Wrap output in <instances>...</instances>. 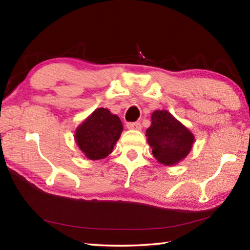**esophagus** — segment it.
Here are the masks:
<instances>
[{
    "instance_id": "1",
    "label": "esophagus",
    "mask_w": 250,
    "mask_h": 250,
    "mask_svg": "<svg viewBox=\"0 0 250 250\" xmlns=\"http://www.w3.org/2000/svg\"><path fill=\"white\" fill-rule=\"evenodd\" d=\"M126 128H128L129 130L140 131L142 129V125L140 122H128V124H126Z\"/></svg>"
}]
</instances>
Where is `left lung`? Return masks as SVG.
Here are the masks:
<instances>
[{"mask_svg": "<svg viewBox=\"0 0 250 250\" xmlns=\"http://www.w3.org/2000/svg\"><path fill=\"white\" fill-rule=\"evenodd\" d=\"M147 142L156 160L172 167L183 161L192 149L194 135L167 110H155L146 130Z\"/></svg>", "mask_w": 250, "mask_h": 250, "instance_id": "left-lung-1", "label": "left lung"}]
</instances>
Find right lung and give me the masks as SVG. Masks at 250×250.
I'll list each match as a JSON object with an SVG mask.
<instances>
[{"mask_svg": "<svg viewBox=\"0 0 250 250\" xmlns=\"http://www.w3.org/2000/svg\"><path fill=\"white\" fill-rule=\"evenodd\" d=\"M124 125L117 115L107 108H97L77 126L76 144L90 160H100L111 153Z\"/></svg>", "mask_w": 250, "mask_h": 250, "instance_id": "add662e5", "label": "right lung"}]
</instances>
